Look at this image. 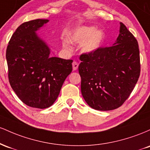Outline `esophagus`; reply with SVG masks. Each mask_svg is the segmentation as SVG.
I'll return each mask as SVG.
<instances>
[{"label":"esophagus","mask_w":150,"mask_h":150,"mask_svg":"<svg viewBox=\"0 0 150 150\" xmlns=\"http://www.w3.org/2000/svg\"><path fill=\"white\" fill-rule=\"evenodd\" d=\"M78 63L76 61H73V70H76L77 69V68H78Z\"/></svg>","instance_id":"34e87169"}]
</instances>
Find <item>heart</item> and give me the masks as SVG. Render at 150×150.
I'll return each mask as SVG.
<instances>
[{
	"label": "heart",
	"instance_id": "heart-1",
	"mask_svg": "<svg viewBox=\"0 0 150 150\" xmlns=\"http://www.w3.org/2000/svg\"><path fill=\"white\" fill-rule=\"evenodd\" d=\"M69 42L75 45L82 44V51L85 53L95 52L102 45L104 40V34L101 30H96L94 27L82 26L70 31L68 34ZM63 47L69 49L68 42L63 43Z\"/></svg>",
	"mask_w": 150,
	"mask_h": 150
}]
</instances>
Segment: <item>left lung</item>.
<instances>
[{
    "label": "left lung",
    "mask_w": 150,
    "mask_h": 150,
    "mask_svg": "<svg viewBox=\"0 0 150 150\" xmlns=\"http://www.w3.org/2000/svg\"><path fill=\"white\" fill-rule=\"evenodd\" d=\"M119 32L113 46L80 56L81 92L94 109L110 111L120 107L140 77L137 39L122 22Z\"/></svg>",
    "instance_id": "left-lung-1"
}]
</instances>
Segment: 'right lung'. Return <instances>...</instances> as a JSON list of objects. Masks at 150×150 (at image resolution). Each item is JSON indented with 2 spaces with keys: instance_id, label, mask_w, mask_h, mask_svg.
<instances>
[{
  "instance_id": "obj_1",
  "label": "right lung",
  "mask_w": 150,
  "mask_h": 150,
  "mask_svg": "<svg viewBox=\"0 0 150 150\" xmlns=\"http://www.w3.org/2000/svg\"><path fill=\"white\" fill-rule=\"evenodd\" d=\"M48 22L37 19L22 23L6 50L10 86L22 102L33 108L51 106L73 70V60L50 57L49 47L36 33Z\"/></svg>"
}]
</instances>
